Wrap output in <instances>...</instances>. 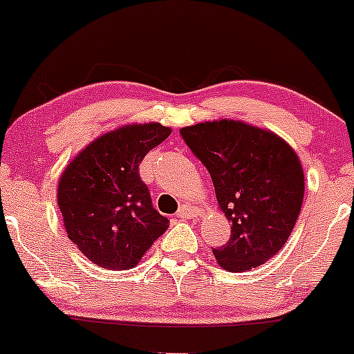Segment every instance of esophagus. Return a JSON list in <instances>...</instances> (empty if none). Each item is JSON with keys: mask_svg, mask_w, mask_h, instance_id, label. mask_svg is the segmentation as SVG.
I'll use <instances>...</instances> for the list:
<instances>
[{"mask_svg": "<svg viewBox=\"0 0 354 354\" xmlns=\"http://www.w3.org/2000/svg\"><path fill=\"white\" fill-rule=\"evenodd\" d=\"M196 208L192 207V205H183L180 209H178V218H185V220H189L193 218V216H196Z\"/></svg>", "mask_w": 354, "mask_h": 354, "instance_id": "esophagus-1", "label": "esophagus"}]
</instances>
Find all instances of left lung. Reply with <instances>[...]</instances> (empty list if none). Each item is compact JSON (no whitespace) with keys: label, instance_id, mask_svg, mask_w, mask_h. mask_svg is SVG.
<instances>
[{"label":"left lung","instance_id":"8db88e82","mask_svg":"<svg viewBox=\"0 0 354 354\" xmlns=\"http://www.w3.org/2000/svg\"><path fill=\"white\" fill-rule=\"evenodd\" d=\"M186 146L208 169L232 227L213 248L228 272H245L274 257L289 239L304 200V171L296 151L270 131L242 120L183 127Z\"/></svg>","mask_w":354,"mask_h":354}]
</instances>
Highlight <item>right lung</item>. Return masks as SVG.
I'll list each match as a JSON object with an SVG mask.
<instances>
[{
  "instance_id": "right-lung-1",
  "label": "right lung",
  "mask_w": 354,
  "mask_h": 354,
  "mask_svg": "<svg viewBox=\"0 0 354 354\" xmlns=\"http://www.w3.org/2000/svg\"><path fill=\"white\" fill-rule=\"evenodd\" d=\"M171 134L159 122L131 124L102 134L80 151L58 183L65 230L95 266L127 270L166 230L139 176V162Z\"/></svg>"
}]
</instances>
